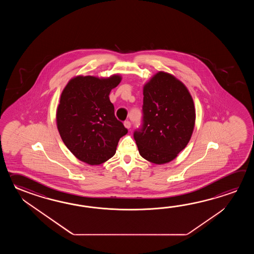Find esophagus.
<instances>
[{"label": "esophagus", "instance_id": "obj_1", "mask_svg": "<svg viewBox=\"0 0 254 254\" xmlns=\"http://www.w3.org/2000/svg\"><path fill=\"white\" fill-rule=\"evenodd\" d=\"M124 125H125V128H127V129L130 128V123H129V121H125Z\"/></svg>", "mask_w": 254, "mask_h": 254}]
</instances>
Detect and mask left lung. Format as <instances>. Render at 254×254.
Wrapping results in <instances>:
<instances>
[{"mask_svg":"<svg viewBox=\"0 0 254 254\" xmlns=\"http://www.w3.org/2000/svg\"><path fill=\"white\" fill-rule=\"evenodd\" d=\"M195 124L193 100L174 76L159 71L143 87L142 125L133 133L140 156L163 164L188 144Z\"/></svg>","mask_w":254,"mask_h":254,"instance_id":"8db88e82","label":"left lung"}]
</instances>
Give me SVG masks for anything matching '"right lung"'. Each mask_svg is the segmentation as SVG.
I'll use <instances>...</instances> for the list:
<instances>
[{"label": "right lung", "mask_w": 254, "mask_h": 254, "mask_svg": "<svg viewBox=\"0 0 254 254\" xmlns=\"http://www.w3.org/2000/svg\"><path fill=\"white\" fill-rule=\"evenodd\" d=\"M121 76H77L62 92L56 113L62 140L80 161L98 165L114 156L119 140L128 132L114 115L109 94Z\"/></svg>", "instance_id": "obj_1"}]
</instances>
